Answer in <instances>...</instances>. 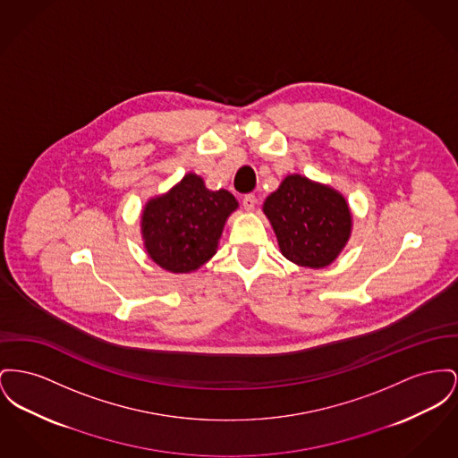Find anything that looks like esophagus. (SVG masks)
Listing matches in <instances>:
<instances>
[{"label": "esophagus", "mask_w": 458, "mask_h": 458, "mask_svg": "<svg viewBox=\"0 0 458 458\" xmlns=\"http://www.w3.org/2000/svg\"><path fill=\"white\" fill-rule=\"evenodd\" d=\"M256 202H258V200H256V195H252V193H247V195H243V209H247V211H254V208H256Z\"/></svg>", "instance_id": "esophagus-1"}]
</instances>
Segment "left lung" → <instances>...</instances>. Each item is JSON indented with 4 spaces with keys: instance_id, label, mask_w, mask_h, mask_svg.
<instances>
[{
    "instance_id": "8db88e82",
    "label": "left lung",
    "mask_w": 458,
    "mask_h": 458,
    "mask_svg": "<svg viewBox=\"0 0 458 458\" xmlns=\"http://www.w3.org/2000/svg\"><path fill=\"white\" fill-rule=\"evenodd\" d=\"M282 254L299 267L330 265L351 233V217L344 197L304 176H287L263 206Z\"/></svg>"
}]
</instances>
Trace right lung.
<instances>
[{
  "mask_svg": "<svg viewBox=\"0 0 458 458\" xmlns=\"http://www.w3.org/2000/svg\"><path fill=\"white\" fill-rule=\"evenodd\" d=\"M237 206L230 191L208 190L202 178L190 173L143 209L141 233L148 256L173 273L200 268L215 256L225 221Z\"/></svg>",
  "mask_w": 458,
  "mask_h": 458,
  "instance_id": "right-lung-1",
  "label": "right lung"
}]
</instances>
